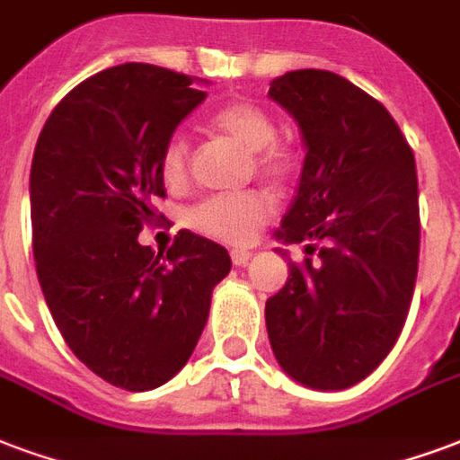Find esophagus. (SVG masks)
I'll return each mask as SVG.
<instances>
[{
	"instance_id": "34e87169",
	"label": "esophagus",
	"mask_w": 460,
	"mask_h": 460,
	"mask_svg": "<svg viewBox=\"0 0 460 460\" xmlns=\"http://www.w3.org/2000/svg\"><path fill=\"white\" fill-rule=\"evenodd\" d=\"M230 259H233L234 267H244L247 261L252 259V252H244V250H234L230 252Z\"/></svg>"
}]
</instances>
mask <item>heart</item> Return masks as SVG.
<instances>
[{"label":"heart","mask_w":460,"mask_h":460,"mask_svg":"<svg viewBox=\"0 0 460 460\" xmlns=\"http://www.w3.org/2000/svg\"><path fill=\"white\" fill-rule=\"evenodd\" d=\"M213 128L230 137L243 150L254 152V164L269 177L288 174L293 155L283 145H276V126L267 111L252 103H230L213 116ZM162 179L179 189L189 177V145L181 137L169 140L162 152ZM276 203L267 191H243L208 196L189 210V226L196 233L213 237L217 243L250 244L274 216Z\"/></svg>","instance_id":"1"}]
</instances>
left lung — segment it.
Masks as SVG:
<instances>
[{
	"label": "left lung",
	"instance_id": "1",
	"mask_svg": "<svg viewBox=\"0 0 460 460\" xmlns=\"http://www.w3.org/2000/svg\"><path fill=\"white\" fill-rule=\"evenodd\" d=\"M271 102L291 113L305 160L276 237L320 244V264L288 259L267 300L274 357L293 381L344 390L388 357L405 324L420 259L414 155L385 106L327 70L276 77ZM281 257L288 252L279 247Z\"/></svg>",
	"mask_w": 460,
	"mask_h": 460
}]
</instances>
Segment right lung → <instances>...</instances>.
Here are the masks:
<instances>
[{
  "label": "right lung",
  "instance_id": "add662e5",
  "mask_svg": "<svg viewBox=\"0 0 460 460\" xmlns=\"http://www.w3.org/2000/svg\"><path fill=\"white\" fill-rule=\"evenodd\" d=\"M196 79L145 62L99 72L55 106L31 164L33 257L50 315L86 368L133 393L184 368L233 267L226 247L189 230L167 257L137 243L164 199L162 152L208 96Z\"/></svg>",
  "mask_w": 460,
  "mask_h": 460
}]
</instances>
